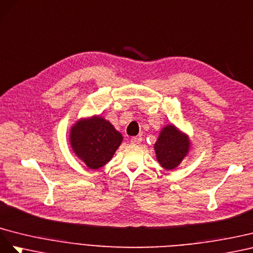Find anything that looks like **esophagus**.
I'll use <instances>...</instances> for the list:
<instances>
[{"instance_id":"1","label":"esophagus","mask_w":253,"mask_h":253,"mask_svg":"<svg viewBox=\"0 0 253 253\" xmlns=\"http://www.w3.org/2000/svg\"><path fill=\"white\" fill-rule=\"evenodd\" d=\"M130 142L132 144H140L142 142V138L141 136H133V138H131Z\"/></svg>"}]
</instances>
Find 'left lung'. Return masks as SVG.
<instances>
[{
	"label": "left lung",
	"instance_id": "1",
	"mask_svg": "<svg viewBox=\"0 0 253 253\" xmlns=\"http://www.w3.org/2000/svg\"><path fill=\"white\" fill-rule=\"evenodd\" d=\"M189 136L174 125L165 126L155 144L157 160L168 170L176 169L190 150Z\"/></svg>",
	"mask_w": 253,
	"mask_h": 253
}]
</instances>
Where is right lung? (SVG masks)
I'll list each match as a JSON object with an SVG mask.
<instances>
[{
	"mask_svg": "<svg viewBox=\"0 0 253 253\" xmlns=\"http://www.w3.org/2000/svg\"><path fill=\"white\" fill-rule=\"evenodd\" d=\"M122 141L123 135L111 123L98 115L79 120L70 132L72 149L91 169H97L109 162Z\"/></svg>",
	"mask_w": 253,
	"mask_h": 253,
	"instance_id": "add662e5",
	"label": "right lung"
}]
</instances>
